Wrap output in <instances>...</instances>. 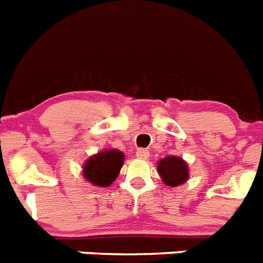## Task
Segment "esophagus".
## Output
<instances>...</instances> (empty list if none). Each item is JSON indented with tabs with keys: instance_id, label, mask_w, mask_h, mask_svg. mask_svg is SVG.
<instances>
[{
	"instance_id": "34e87169",
	"label": "esophagus",
	"mask_w": 263,
	"mask_h": 263,
	"mask_svg": "<svg viewBox=\"0 0 263 263\" xmlns=\"http://www.w3.org/2000/svg\"><path fill=\"white\" fill-rule=\"evenodd\" d=\"M136 155H137V158H138V159L145 160V159H147L148 157H150V153H148V150H146V148H138V150H137V153H136Z\"/></svg>"
}]
</instances>
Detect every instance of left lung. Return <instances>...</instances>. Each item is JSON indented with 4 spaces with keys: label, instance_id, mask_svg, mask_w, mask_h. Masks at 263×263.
Here are the masks:
<instances>
[{
    "label": "left lung",
    "instance_id": "1",
    "mask_svg": "<svg viewBox=\"0 0 263 263\" xmlns=\"http://www.w3.org/2000/svg\"><path fill=\"white\" fill-rule=\"evenodd\" d=\"M158 174L162 182L168 187H178L190 179V168L183 158L176 155H167L158 160Z\"/></svg>",
    "mask_w": 263,
    "mask_h": 263
}]
</instances>
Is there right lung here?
<instances>
[{
  "instance_id": "add662e5",
  "label": "right lung",
  "mask_w": 263,
  "mask_h": 263,
  "mask_svg": "<svg viewBox=\"0 0 263 263\" xmlns=\"http://www.w3.org/2000/svg\"><path fill=\"white\" fill-rule=\"evenodd\" d=\"M125 155L117 148H106L90 155L83 164V178L95 187H109L124 166Z\"/></svg>"
}]
</instances>
